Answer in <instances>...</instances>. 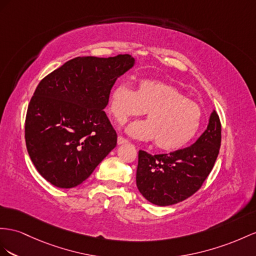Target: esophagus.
Segmentation results:
<instances>
[{
	"instance_id": "obj_1",
	"label": "esophagus",
	"mask_w": 256,
	"mask_h": 256,
	"mask_svg": "<svg viewBox=\"0 0 256 256\" xmlns=\"http://www.w3.org/2000/svg\"><path fill=\"white\" fill-rule=\"evenodd\" d=\"M128 140H126V138H123L122 136L118 137V145H123V144H128Z\"/></svg>"
}]
</instances>
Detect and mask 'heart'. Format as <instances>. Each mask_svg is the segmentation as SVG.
Returning a JSON list of instances; mask_svg holds the SVG:
<instances>
[{
	"mask_svg": "<svg viewBox=\"0 0 256 256\" xmlns=\"http://www.w3.org/2000/svg\"><path fill=\"white\" fill-rule=\"evenodd\" d=\"M109 111L119 123L147 112L148 120L130 123L126 133L140 140H154L162 150L187 145L202 121L198 104L174 85L158 80H142L136 90L128 83H118L110 93Z\"/></svg>",
	"mask_w": 256,
	"mask_h": 256,
	"instance_id": "b5f03b06",
	"label": "heart"
}]
</instances>
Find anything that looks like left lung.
Wrapping results in <instances>:
<instances>
[{"label": "left lung", "instance_id": "left-lung-1", "mask_svg": "<svg viewBox=\"0 0 256 256\" xmlns=\"http://www.w3.org/2000/svg\"><path fill=\"white\" fill-rule=\"evenodd\" d=\"M220 140V121L213 110L206 130L192 146L154 156L140 150L136 171L140 192L149 202L160 206L189 198L199 190L211 173Z\"/></svg>", "mask_w": 256, "mask_h": 256}]
</instances>
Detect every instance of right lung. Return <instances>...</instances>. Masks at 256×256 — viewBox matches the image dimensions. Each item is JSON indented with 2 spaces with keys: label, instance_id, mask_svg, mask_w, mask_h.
Here are the masks:
<instances>
[{
  "label": "right lung",
  "instance_id": "obj_1",
  "mask_svg": "<svg viewBox=\"0 0 256 256\" xmlns=\"http://www.w3.org/2000/svg\"><path fill=\"white\" fill-rule=\"evenodd\" d=\"M134 64L128 54L76 57L38 83L28 106L24 138L32 163L52 185L82 184L116 146L104 109L116 78Z\"/></svg>",
  "mask_w": 256,
  "mask_h": 256
}]
</instances>
